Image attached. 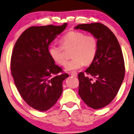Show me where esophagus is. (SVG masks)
<instances>
[{
  "label": "esophagus",
  "instance_id": "esophagus-1",
  "mask_svg": "<svg viewBox=\"0 0 134 134\" xmlns=\"http://www.w3.org/2000/svg\"><path fill=\"white\" fill-rule=\"evenodd\" d=\"M70 74H71V75L72 76H73V77H76L77 76V72H76V71L71 72Z\"/></svg>",
  "mask_w": 134,
  "mask_h": 134
}]
</instances>
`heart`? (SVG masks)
Segmentation results:
<instances>
[{
	"label": "heart",
	"mask_w": 134,
	"mask_h": 134,
	"mask_svg": "<svg viewBox=\"0 0 134 134\" xmlns=\"http://www.w3.org/2000/svg\"><path fill=\"white\" fill-rule=\"evenodd\" d=\"M62 46L52 44L48 52L53 60L61 66L67 63L64 50H70L72 59L65 67L67 71L77 70L86 64H90L94 59L97 50V40L94 35H85L79 31H71L60 39Z\"/></svg>",
	"instance_id": "b5f03b06"
}]
</instances>
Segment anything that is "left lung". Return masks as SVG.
Masks as SVG:
<instances>
[{
	"label": "left lung",
	"mask_w": 134,
	"mask_h": 134,
	"mask_svg": "<svg viewBox=\"0 0 134 134\" xmlns=\"http://www.w3.org/2000/svg\"><path fill=\"white\" fill-rule=\"evenodd\" d=\"M75 29L91 34L97 38L96 57L85 71L78 74V93L89 107L102 108L112 102L119 90L125 75L124 60L121 48L112 31L100 23L80 24Z\"/></svg>",
	"instance_id": "left-lung-1"
}]
</instances>
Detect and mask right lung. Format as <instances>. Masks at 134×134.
Segmentation results:
<instances>
[{
    "label": "right lung",
    "mask_w": 134,
    "mask_h": 134,
    "mask_svg": "<svg viewBox=\"0 0 134 134\" xmlns=\"http://www.w3.org/2000/svg\"><path fill=\"white\" fill-rule=\"evenodd\" d=\"M67 26L49 25L31 27L15 44L10 69L15 85L27 104L45 111L53 106L63 92V81L68 74L56 65L49 54V44Z\"/></svg>",
    "instance_id": "1"
}]
</instances>
